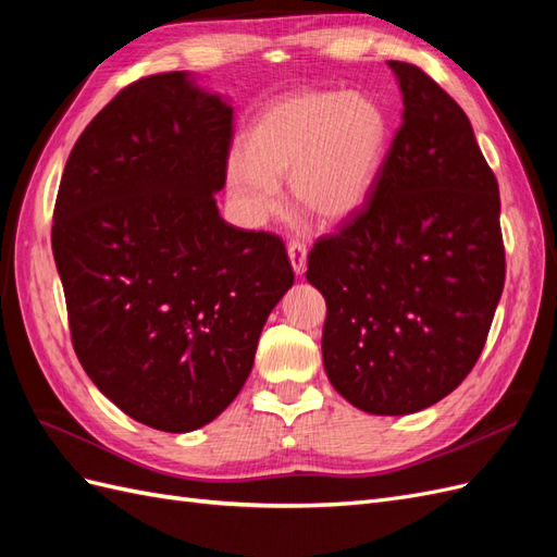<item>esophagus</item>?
Instances as JSON below:
<instances>
[{
  "instance_id": "obj_1",
  "label": "esophagus",
  "mask_w": 557,
  "mask_h": 557,
  "mask_svg": "<svg viewBox=\"0 0 557 557\" xmlns=\"http://www.w3.org/2000/svg\"><path fill=\"white\" fill-rule=\"evenodd\" d=\"M288 258H290V264H293V272L297 276H301L307 272V246L299 244V242H293L288 246Z\"/></svg>"
}]
</instances>
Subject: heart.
<instances>
[{
  "label": "heart",
  "mask_w": 557,
  "mask_h": 557,
  "mask_svg": "<svg viewBox=\"0 0 557 557\" xmlns=\"http://www.w3.org/2000/svg\"><path fill=\"white\" fill-rule=\"evenodd\" d=\"M391 146V121L374 97L305 90L269 102L244 132V156L225 166L227 195L250 225L293 205L320 225H339L372 197Z\"/></svg>",
  "instance_id": "obj_1"
}]
</instances>
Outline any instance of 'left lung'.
<instances>
[{
	"mask_svg": "<svg viewBox=\"0 0 557 557\" xmlns=\"http://www.w3.org/2000/svg\"><path fill=\"white\" fill-rule=\"evenodd\" d=\"M401 125L376 188L315 242L323 362L334 391L374 416L423 411L476 364L504 288L499 188L467 113L418 66L387 62Z\"/></svg>",
	"mask_w": 557,
	"mask_h": 557,
	"instance_id": "1",
	"label": "left lung"
}]
</instances>
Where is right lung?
Masks as SVG:
<instances>
[{
	"instance_id": "add662e5",
	"label": "right lung",
	"mask_w": 557,
	"mask_h": 557,
	"mask_svg": "<svg viewBox=\"0 0 557 557\" xmlns=\"http://www.w3.org/2000/svg\"><path fill=\"white\" fill-rule=\"evenodd\" d=\"M232 107L195 74L117 92L66 160L53 256L76 356L139 423L193 432L239 395L260 332L293 288L283 242L232 227Z\"/></svg>"
}]
</instances>
